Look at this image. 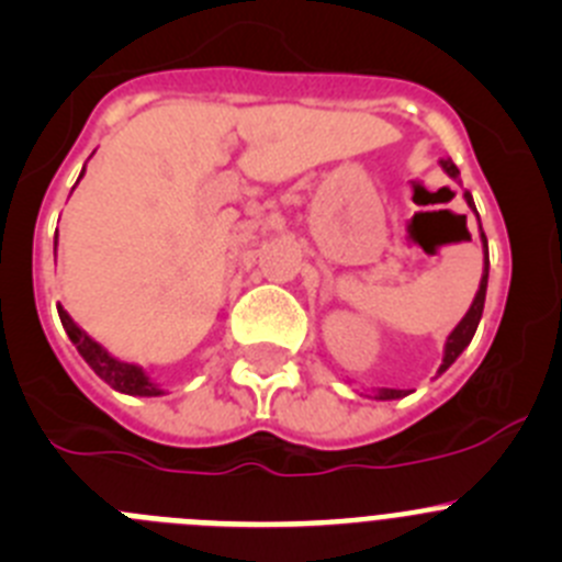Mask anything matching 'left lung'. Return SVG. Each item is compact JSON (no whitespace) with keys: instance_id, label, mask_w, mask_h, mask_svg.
<instances>
[{"instance_id":"obj_1","label":"left lung","mask_w":562,"mask_h":562,"mask_svg":"<svg viewBox=\"0 0 562 562\" xmlns=\"http://www.w3.org/2000/svg\"><path fill=\"white\" fill-rule=\"evenodd\" d=\"M440 169L447 171L452 180L460 182V169L452 162V157H447V160H440ZM463 199L465 204H469L471 210H474L476 222H480V213H476L474 207V199H471L469 191H463ZM480 240H482V251H485V260H482V277H480V288H476V296L474 302H471L469 313H465L463 318H460L458 327L449 333L447 344H443V360H440V369H438V376L443 374V371L449 369V366L454 363V360L460 358V355L465 352V346L471 344V338H474L476 327H480V318H482V307H485V291H487V269H491V260H487V238L485 233H482V224H480ZM363 396H369V400H402V396H407V391H396V387H374L371 393H363Z\"/></svg>"}]
</instances>
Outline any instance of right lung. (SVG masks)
<instances>
[{
  "instance_id": "right-lung-1",
  "label": "right lung",
  "mask_w": 562,
  "mask_h": 562,
  "mask_svg": "<svg viewBox=\"0 0 562 562\" xmlns=\"http://www.w3.org/2000/svg\"><path fill=\"white\" fill-rule=\"evenodd\" d=\"M82 175H86V169H82ZM55 251H57V235H55ZM57 316H60L63 329H66V335L71 338V344L77 346V352L82 355V360H86V363L93 369V374H97L99 380L108 382L113 391L127 393V396H162V393H166L157 382H151V376L146 374L138 363H124V360L113 358V355H110L99 340H93L91 335L75 322V318L63 311V305H57Z\"/></svg>"
}]
</instances>
